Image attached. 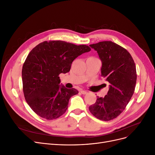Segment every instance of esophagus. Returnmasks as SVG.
<instances>
[{"label":"esophagus","instance_id":"34e87169","mask_svg":"<svg viewBox=\"0 0 155 155\" xmlns=\"http://www.w3.org/2000/svg\"><path fill=\"white\" fill-rule=\"evenodd\" d=\"M80 92H81V93L82 94H87V92L86 91L81 90Z\"/></svg>","mask_w":155,"mask_h":155}]
</instances>
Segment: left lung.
I'll return each mask as SVG.
<instances>
[{"instance_id": "obj_1", "label": "left lung", "mask_w": 155, "mask_h": 155, "mask_svg": "<svg viewBox=\"0 0 155 155\" xmlns=\"http://www.w3.org/2000/svg\"><path fill=\"white\" fill-rule=\"evenodd\" d=\"M97 51L101 60V76L109 83L104 97H97L89 110L97 119L109 121L124 111L133 95L137 70L133 58L125 48L112 41L89 45Z\"/></svg>"}]
</instances>
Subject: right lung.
Segmentation results:
<instances>
[{
	"label": "right lung",
	"instance_id": "add662e5",
	"mask_svg": "<svg viewBox=\"0 0 155 155\" xmlns=\"http://www.w3.org/2000/svg\"><path fill=\"white\" fill-rule=\"evenodd\" d=\"M91 48L62 41H44L33 48L22 70L25 100L35 113L46 120L59 118L66 112L75 88L60 84V74L68 72L73 61Z\"/></svg>",
	"mask_w": 155,
	"mask_h": 155
}]
</instances>
